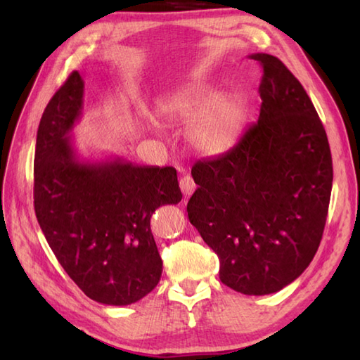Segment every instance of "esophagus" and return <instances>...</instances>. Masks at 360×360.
Returning a JSON list of instances; mask_svg holds the SVG:
<instances>
[{
  "mask_svg": "<svg viewBox=\"0 0 360 360\" xmlns=\"http://www.w3.org/2000/svg\"><path fill=\"white\" fill-rule=\"evenodd\" d=\"M179 187H181V192H182V195H184L186 198H188L190 195H192L193 192H195V188H196V184H195V181H193V178L192 176H184V178H181V181H179Z\"/></svg>",
  "mask_w": 360,
  "mask_h": 360,
  "instance_id": "obj_1",
  "label": "esophagus"
}]
</instances>
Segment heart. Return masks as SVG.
I'll list each match as a JSON object with an SVG mask.
<instances>
[{
  "mask_svg": "<svg viewBox=\"0 0 360 360\" xmlns=\"http://www.w3.org/2000/svg\"><path fill=\"white\" fill-rule=\"evenodd\" d=\"M160 117L187 124V141L205 156L231 150L246 125L248 108L236 94H213L209 88L187 86L174 91L156 103Z\"/></svg>",
  "mask_w": 360,
  "mask_h": 360,
  "instance_id": "obj_1",
  "label": "heart"
}]
</instances>
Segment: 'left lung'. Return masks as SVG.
<instances>
[{
  "label": "left lung",
  "instance_id": "obj_1",
  "mask_svg": "<svg viewBox=\"0 0 360 360\" xmlns=\"http://www.w3.org/2000/svg\"><path fill=\"white\" fill-rule=\"evenodd\" d=\"M263 68L259 116L233 148L198 160L188 219L219 258V280L266 295L300 277L322 240L333 187L330 143L319 114L277 57Z\"/></svg>",
  "mask_w": 360,
  "mask_h": 360
}]
</instances>
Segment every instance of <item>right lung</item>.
Returning <instances> with one entry per match:
<instances>
[{
    "label": "right lung",
    "instance_id": "add662e5",
    "mask_svg": "<svg viewBox=\"0 0 360 360\" xmlns=\"http://www.w3.org/2000/svg\"><path fill=\"white\" fill-rule=\"evenodd\" d=\"M85 82L74 71L41 116L34 160L35 215L66 274L93 300L125 307L151 292L162 259L150 218L182 198L173 167L122 158L86 160L71 131L83 112Z\"/></svg>",
    "mask_w": 360,
    "mask_h": 360
}]
</instances>
